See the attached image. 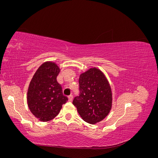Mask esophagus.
<instances>
[{
    "instance_id": "34e87169",
    "label": "esophagus",
    "mask_w": 158,
    "mask_h": 158,
    "mask_svg": "<svg viewBox=\"0 0 158 158\" xmlns=\"http://www.w3.org/2000/svg\"><path fill=\"white\" fill-rule=\"evenodd\" d=\"M69 102L73 101V95H69Z\"/></svg>"
}]
</instances>
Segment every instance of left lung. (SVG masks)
<instances>
[{
	"label": "left lung",
	"mask_w": 158,
	"mask_h": 158,
	"mask_svg": "<svg viewBox=\"0 0 158 158\" xmlns=\"http://www.w3.org/2000/svg\"><path fill=\"white\" fill-rule=\"evenodd\" d=\"M80 96L73 103L84 121L96 124L106 118L112 107L113 95L109 81L103 72L92 67L79 78Z\"/></svg>",
	"instance_id": "left-lung-1"
}]
</instances>
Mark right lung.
<instances>
[{
  "instance_id": "add662e5",
  "label": "right lung",
  "mask_w": 158,
  "mask_h": 158,
  "mask_svg": "<svg viewBox=\"0 0 158 158\" xmlns=\"http://www.w3.org/2000/svg\"><path fill=\"white\" fill-rule=\"evenodd\" d=\"M60 68L54 62L46 61L37 69L30 81L27 102L31 113L42 122L53 119L68 101L57 82Z\"/></svg>"
}]
</instances>
